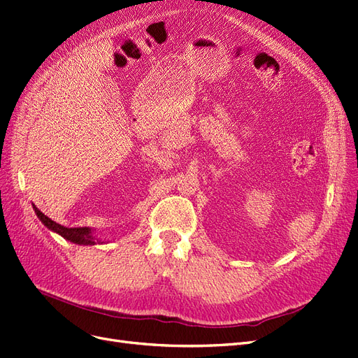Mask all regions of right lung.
I'll use <instances>...</instances> for the list:
<instances>
[{
    "label": "right lung",
    "instance_id": "1",
    "mask_svg": "<svg viewBox=\"0 0 358 358\" xmlns=\"http://www.w3.org/2000/svg\"><path fill=\"white\" fill-rule=\"evenodd\" d=\"M32 206H34V210H35L36 217L39 218V221H41L48 230L55 231L59 236H62L63 239L69 241L75 245H84V246H92V245H97V243L99 245L103 243L94 236V230H92V229H90V227H75V229L64 227V226H62V224L52 221L51 218L44 215L35 205H32Z\"/></svg>",
    "mask_w": 358,
    "mask_h": 358
}]
</instances>
